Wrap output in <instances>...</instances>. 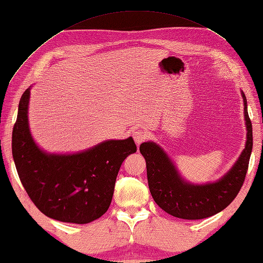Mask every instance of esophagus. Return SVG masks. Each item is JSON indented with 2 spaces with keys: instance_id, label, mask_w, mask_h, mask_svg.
Listing matches in <instances>:
<instances>
[{
  "instance_id": "esophagus-1",
  "label": "esophagus",
  "mask_w": 263,
  "mask_h": 263,
  "mask_svg": "<svg viewBox=\"0 0 263 263\" xmlns=\"http://www.w3.org/2000/svg\"><path fill=\"white\" fill-rule=\"evenodd\" d=\"M132 137H133V139H135V141H136V143L138 144V146L140 143H142L143 141H146L147 139H148L147 132H144L142 130H136L135 132L132 133Z\"/></svg>"
}]
</instances>
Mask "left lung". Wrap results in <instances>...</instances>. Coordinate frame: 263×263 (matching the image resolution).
Here are the masks:
<instances>
[{
	"instance_id": "obj_1",
	"label": "left lung",
	"mask_w": 263,
	"mask_h": 263,
	"mask_svg": "<svg viewBox=\"0 0 263 263\" xmlns=\"http://www.w3.org/2000/svg\"><path fill=\"white\" fill-rule=\"evenodd\" d=\"M241 95L248 131L245 148L232 168L216 182H186L159 144L153 141L140 144V153L146 159L150 193L155 202L167 214L182 219H203L224 210L236 198L244 183L253 147L252 123L248 113L247 97L243 91Z\"/></svg>"
}]
</instances>
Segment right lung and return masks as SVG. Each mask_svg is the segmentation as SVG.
<instances>
[{
	"instance_id": "add662e5",
	"label": "right lung",
	"mask_w": 263,
	"mask_h": 263,
	"mask_svg": "<svg viewBox=\"0 0 263 263\" xmlns=\"http://www.w3.org/2000/svg\"><path fill=\"white\" fill-rule=\"evenodd\" d=\"M29 98L28 88L12 132V156L26 192L44 215L55 220L88 224L98 219L109 208L122 163L137 152L135 141L130 137L77 154H48L31 137Z\"/></svg>"
}]
</instances>
